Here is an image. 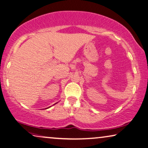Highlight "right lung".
<instances>
[{
  "label": "right lung",
  "mask_w": 148,
  "mask_h": 148,
  "mask_svg": "<svg viewBox=\"0 0 148 148\" xmlns=\"http://www.w3.org/2000/svg\"><path fill=\"white\" fill-rule=\"evenodd\" d=\"M54 104H55V103H54Z\"/></svg>",
  "instance_id": "1"
}]
</instances>
